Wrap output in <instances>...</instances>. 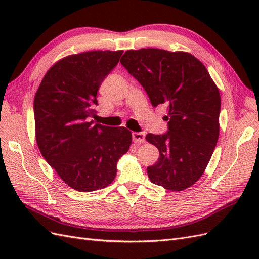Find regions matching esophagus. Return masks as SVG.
<instances>
[{"label": "esophagus", "mask_w": 259, "mask_h": 259, "mask_svg": "<svg viewBox=\"0 0 259 259\" xmlns=\"http://www.w3.org/2000/svg\"><path fill=\"white\" fill-rule=\"evenodd\" d=\"M132 137H133V142L136 143V144H142L145 142V134L144 133H133L132 134Z\"/></svg>", "instance_id": "obj_1"}]
</instances>
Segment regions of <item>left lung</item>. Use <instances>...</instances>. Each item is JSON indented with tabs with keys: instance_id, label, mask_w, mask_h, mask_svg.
<instances>
[{
	"instance_id": "left-lung-1",
	"label": "left lung",
	"mask_w": 259,
	"mask_h": 259,
	"mask_svg": "<svg viewBox=\"0 0 259 259\" xmlns=\"http://www.w3.org/2000/svg\"><path fill=\"white\" fill-rule=\"evenodd\" d=\"M142 84L151 105H165L168 131L148 134L160 158L147 168L151 182L183 191L203 175L219 136L221 95L205 66L186 52L142 49L120 60Z\"/></svg>"
}]
</instances>
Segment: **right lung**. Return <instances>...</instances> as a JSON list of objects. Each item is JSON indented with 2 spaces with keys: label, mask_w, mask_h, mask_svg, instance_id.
Returning <instances> with one entry per match:
<instances>
[{
  "label": "right lung",
  "mask_w": 259,
  "mask_h": 259,
  "mask_svg": "<svg viewBox=\"0 0 259 259\" xmlns=\"http://www.w3.org/2000/svg\"><path fill=\"white\" fill-rule=\"evenodd\" d=\"M123 51L70 55L55 64L38 86L33 110L38 149L64 182L80 192L110 185L116 163L132 144L126 127L91 121L97 92Z\"/></svg>",
  "instance_id": "add662e5"
}]
</instances>
